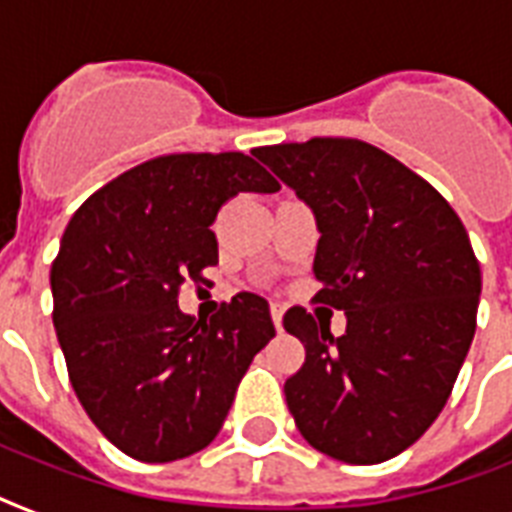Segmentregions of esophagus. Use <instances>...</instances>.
Listing matches in <instances>:
<instances>
[{
    "instance_id": "34e87169",
    "label": "esophagus",
    "mask_w": 512,
    "mask_h": 512,
    "mask_svg": "<svg viewBox=\"0 0 512 512\" xmlns=\"http://www.w3.org/2000/svg\"><path fill=\"white\" fill-rule=\"evenodd\" d=\"M271 316H273V324H276V329H281V321H284V305L273 303L271 305Z\"/></svg>"
}]
</instances>
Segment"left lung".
Wrapping results in <instances>:
<instances>
[{
  "instance_id": "1",
  "label": "left lung",
  "mask_w": 512,
  "mask_h": 512,
  "mask_svg": "<svg viewBox=\"0 0 512 512\" xmlns=\"http://www.w3.org/2000/svg\"><path fill=\"white\" fill-rule=\"evenodd\" d=\"M255 156L305 201L321 239L316 300L345 311L335 337L303 308L284 329L305 364L284 382L313 449L350 465L396 457L433 425L476 335L481 268L446 199L380 148L313 138Z\"/></svg>"
}]
</instances>
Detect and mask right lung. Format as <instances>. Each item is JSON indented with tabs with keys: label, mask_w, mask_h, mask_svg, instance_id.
Returning <instances> with one entry per match:
<instances>
[{
	"label": "right lung",
	"mask_w": 512,
	"mask_h": 512,
	"mask_svg": "<svg viewBox=\"0 0 512 512\" xmlns=\"http://www.w3.org/2000/svg\"><path fill=\"white\" fill-rule=\"evenodd\" d=\"M241 191L279 183L239 151L159 156L92 193L60 239L52 324L68 377L100 433L140 462L212 444L252 358L276 335L252 292L209 321L177 308L185 281H204L217 263L209 225Z\"/></svg>",
	"instance_id": "1"
}]
</instances>
